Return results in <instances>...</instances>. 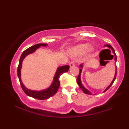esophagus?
Here are the masks:
<instances>
[{
  "instance_id": "esophagus-1",
  "label": "esophagus",
  "mask_w": 129,
  "mask_h": 129,
  "mask_svg": "<svg viewBox=\"0 0 129 129\" xmlns=\"http://www.w3.org/2000/svg\"><path fill=\"white\" fill-rule=\"evenodd\" d=\"M69 66L71 68H73V67H75V62L73 61H72L69 63Z\"/></svg>"
}]
</instances>
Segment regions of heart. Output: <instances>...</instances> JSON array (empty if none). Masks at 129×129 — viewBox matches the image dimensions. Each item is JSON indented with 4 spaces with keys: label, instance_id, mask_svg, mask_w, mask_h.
<instances>
[{
    "label": "heart",
    "instance_id": "1",
    "mask_svg": "<svg viewBox=\"0 0 129 129\" xmlns=\"http://www.w3.org/2000/svg\"><path fill=\"white\" fill-rule=\"evenodd\" d=\"M89 44H78L71 48L69 52L73 56H79L86 53L89 50Z\"/></svg>",
    "mask_w": 129,
    "mask_h": 129
}]
</instances>
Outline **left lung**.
Masks as SVG:
<instances>
[{"instance_id": "left-lung-1", "label": "left lung", "mask_w": 129, "mask_h": 129, "mask_svg": "<svg viewBox=\"0 0 129 129\" xmlns=\"http://www.w3.org/2000/svg\"><path fill=\"white\" fill-rule=\"evenodd\" d=\"M104 47H108L109 48H110L111 50H112V52H113V53H114V56H115V57H114L115 61L116 62V61H117V56H116V54H115V51H114V49H113V48L112 46H111L110 45H109V44L105 45ZM80 68H81V69H80V73H79V75H78V77H77V84H78V86H79L80 88L82 89V90L83 91V92H84V93L87 94H90V95L93 94L92 93H91V91H90L89 90H88V89H87L86 88H85V86H84V85H83L82 84L81 80V72H82V69L83 68V64H80ZM116 76H117V67H115V73L114 77V78H113V80H112V82H111V84H110V85H109L108 87H107V88H106L105 89V90L103 91V93L105 92V91H106L107 90H108V89H109V88H110V87L112 85V84H113V82H114V81H115V78H116Z\"/></svg>"}]
</instances>
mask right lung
<instances>
[{
    "instance_id": "right-lung-1",
    "label": "right lung",
    "mask_w": 129,
    "mask_h": 129,
    "mask_svg": "<svg viewBox=\"0 0 129 129\" xmlns=\"http://www.w3.org/2000/svg\"><path fill=\"white\" fill-rule=\"evenodd\" d=\"M47 44H38L30 47L25 50L21 55L20 60H19V64L18 67H17V76H18L21 88H22L23 91H24L26 94L29 96V97L40 100L48 99L49 98L51 97L52 96L55 94L60 86V76L61 75L62 73L67 72L69 69V65H64V66L58 67L57 69L55 75H54L53 81H52L51 85L47 89L38 91L30 90V89L26 88L24 85L23 84L21 80V67H22V62L24 58L28 54L34 53L36 51V49H38L39 47H47Z\"/></svg>"
}]
</instances>
